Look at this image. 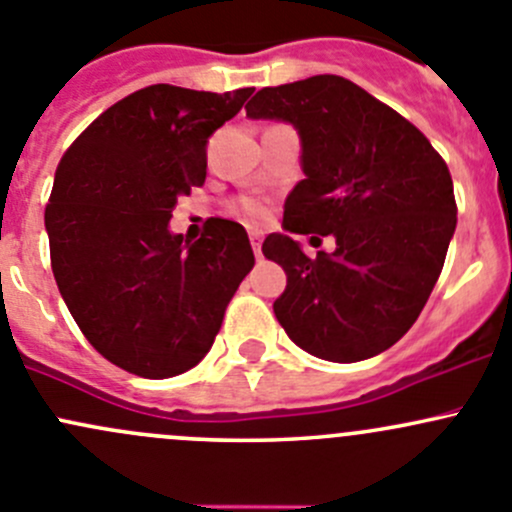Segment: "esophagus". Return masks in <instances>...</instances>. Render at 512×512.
<instances>
[{"label": "esophagus", "mask_w": 512, "mask_h": 512, "mask_svg": "<svg viewBox=\"0 0 512 512\" xmlns=\"http://www.w3.org/2000/svg\"><path fill=\"white\" fill-rule=\"evenodd\" d=\"M251 246H254V254L256 258H261V241H263V234L261 231H251Z\"/></svg>", "instance_id": "esophagus-1"}]
</instances>
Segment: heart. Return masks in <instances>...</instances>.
Returning a JSON list of instances; mask_svg holds the SVG:
<instances>
[{"mask_svg":"<svg viewBox=\"0 0 512 512\" xmlns=\"http://www.w3.org/2000/svg\"><path fill=\"white\" fill-rule=\"evenodd\" d=\"M239 214L241 219L249 221V224H258V221L266 219V204L258 202V199H241Z\"/></svg>","mask_w":512,"mask_h":512,"instance_id":"1","label":"heart"}]
</instances>
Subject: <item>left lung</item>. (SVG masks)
Returning <instances> with one entry per match:
<instances>
[{
  "instance_id": "left-lung-1",
  "label": "left lung",
  "mask_w": 512,
  "mask_h": 512,
  "mask_svg": "<svg viewBox=\"0 0 512 512\" xmlns=\"http://www.w3.org/2000/svg\"><path fill=\"white\" fill-rule=\"evenodd\" d=\"M246 115L300 135L305 179L288 194L283 229L335 236L333 254L315 258L288 234L266 236L263 256L288 278L278 323L320 360L379 355L416 323L444 268L456 231L444 157L397 110L330 73L261 88Z\"/></svg>"
}]
</instances>
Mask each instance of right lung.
<instances>
[{"label":"right lung","mask_w":512,"mask_h":512,"mask_svg":"<svg viewBox=\"0 0 512 512\" xmlns=\"http://www.w3.org/2000/svg\"><path fill=\"white\" fill-rule=\"evenodd\" d=\"M251 93L140 88L100 113L56 167L44 214L51 271L81 333L120 370H192L254 268L236 221L209 219L194 244L167 226L179 194L207 179L212 133Z\"/></svg>","instance_id":"add662e5"}]
</instances>
